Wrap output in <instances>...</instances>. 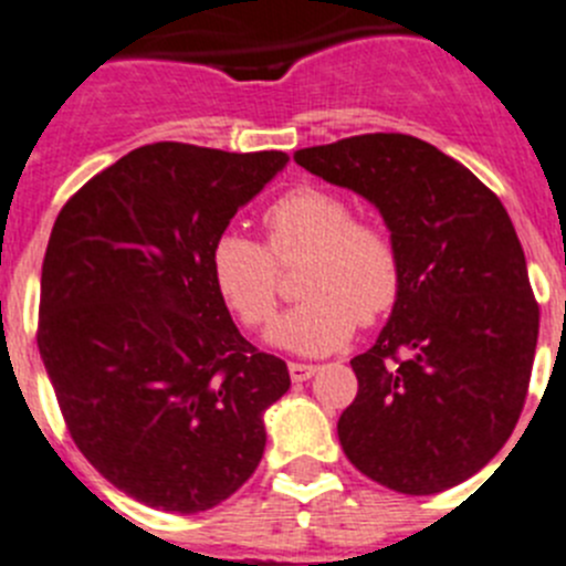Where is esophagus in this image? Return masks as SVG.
I'll return each instance as SVG.
<instances>
[{"mask_svg":"<svg viewBox=\"0 0 566 566\" xmlns=\"http://www.w3.org/2000/svg\"><path fill=\"white\" fill-rule=\"evenodd\" d=\"M317 373V365H305V361H289V376L292 381H305Z\"/></svg>","mask_w":566,"mask_h":566,"instance_id":"esophagus-1","label":"esophagus"}]
</instances>
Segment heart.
<instances>
[{
    "mask_svg": "<svg viewBox=\"0 0 566 566\" xmlns=\"http://www.w3.org/2000/svg\"><path fill=\"white\" fill-rule=\"evenodd\" d=\"M266 247L241 232H221L210 249L216 292L243 328L269 325L280 305V269L303 258V303L272 328L292 354L323 356L345 345L356 325L381 323L403 286L401 249L385 224L354 219L342 193L303 185L269 205Z\"/></svg>",
    "mask_w": 566,
    "mask_h": 566,
    "instance_id": "heart-1",
    "label": "heart"
}]
</instances>
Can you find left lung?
I'll list each match as a JSON object with an SVG mask.
<instances>
[{
    "label": "left lung",
    "instance_id": "1",
    "mask_svg": "<svg viewBox=\"0 0 566 566\" xmlns=\"http://www.w3.org/2000/svg\"><path fill=\"white\" fill-rule=\"evenodd\" d=\"M294 163L370 199L401 249L390 323L350 359L359 392L336 427L347 460L401 494L463 483L520 421L538 339L505 207L465 165L409 134L336 139Z\"/></svg>",
    "mask_w": 566,
    "mask_h": 566
}]
</instances>
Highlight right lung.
I'll list each match as a JSON object with an SVG mask.
<instances>
[{
	"label": "right lung",
	"instance_id": "1",
	"mask_svg": "<svg viewBox=\"0 0 566 566\" xmlns=\"http://www.w3.org/2000/svg\"><path fill=\"white\" fill-rule=\"evenodd\" d=\"M283 151L154 143L92 176L55 219L39 342L81 454L114 489L168 513L235 494L266 446L286 361L238 334L210 249Z\"/></svg>",
	"mask_w": 566,
	"mask_h": 566
}]
</instances>
